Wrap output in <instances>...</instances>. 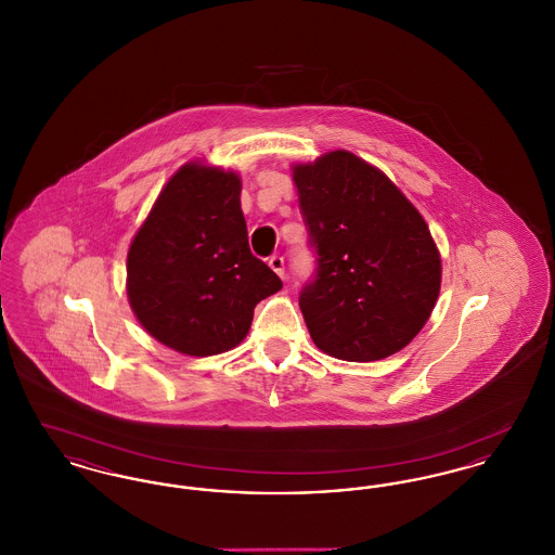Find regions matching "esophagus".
<instances>
[{"instance_id": "obj_1", "label": "esophagus", "mask_w": 555, "mask_h": 555, "mask_svg": "<svg viewBox=\"0 0 555 555\" xmlns=\"http://www.w3.org/2000/svg\"><path fill=\"white\" fill-rule=\"evenodd\" d=\"M268 264H270V268H272L281 279H285V258H283V256H272V258L268 260Z\"/></svg>"}]
</instances>
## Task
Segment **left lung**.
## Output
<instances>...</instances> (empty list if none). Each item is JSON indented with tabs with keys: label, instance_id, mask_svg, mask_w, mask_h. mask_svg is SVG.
Segmentation results:
<instances>
[{
	"label": "left lung",
	"instance_id": "left-lung-1",
	"mask_svg": "<svg viewBox=\"0 0 555 555\" xmlns=\"http://www.w3.org/2000/svg\"><path fill=\"white\" fill-rule=\"evenodd\" d=\"M317 274L299 295L310 337L347 362L410 344L441 289V256L421 211L385 172L337 150L293 166Z\"/></svg>",
	"mask_w": 555,
	"mask_h": 555
}]
</instances>
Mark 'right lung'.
<instances>
[{"mask_svg":"<svg viewBox=\"0 0 555 555\" xmlns=\"http://www.w3.org/2000/svg\"><path fill=\"white\" fill-rule=\"evenodd\" d=\"M281 287L249 249L237 172L186 162L129 247L127 295L141 326L186 356H216L245 339L254 308Z\"/></svg>","mask_w":555,"mask_h":555,"instance_id":"add662e5","label":"right lung"}]
</instances>
